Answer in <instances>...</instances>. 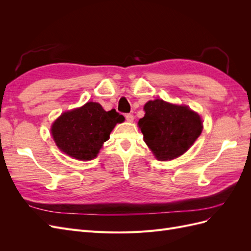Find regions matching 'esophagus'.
<instances>
[{"label": "esophagus", "mask_w": 251, "mask_h": 251, "mask_svg": "<svg viewBox=\"0 0 251 251\" xmlns=\"http://www.w3.org/2000/svg\"><path fill=\"white\" fill-rule=\"evenodd\" d=\"M125 117L126 119V121H128V123H132V121L134 120V115H133V114H131V113L126 114Z\"/></svg>", "instance_id": "1"}]
</instances>
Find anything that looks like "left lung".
<instances>
[{
  "instance_id": "left-lung-1",
  "label": "left lung",
  "mask_w": 251,
  "mask_h": 251,
  "mask_svg": "<svg viewBox=\"0 0 251 251\" xmlns=\"http://www.w3.org/2000/svg\"><path fill=\"white\" fill-rule=\"evenodd\" d=\"M144 111L138 126L144 142L159 160H172L184 154L202 132L200 116L185 105L156 100L144 104Z\"/></svg>"
}]
</instances>
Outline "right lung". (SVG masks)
<instances>
[{"instance_id":"1","label":"right lung","mask_w":251,"mask_h":251,"mask_svg":"<svg viewBox=\"0 0 251 251\" xmlns=\"http://www.w3.org/2000/svg\"><path fill=\"white\" fill-rule=\"evenodd\" d=\"M124 119L115 109L107 112L100 103L87 102L62 114L52 125L51 134L64 153L78 160H91L110 138L114 126Z\"/></svg>"}]
</instances>
